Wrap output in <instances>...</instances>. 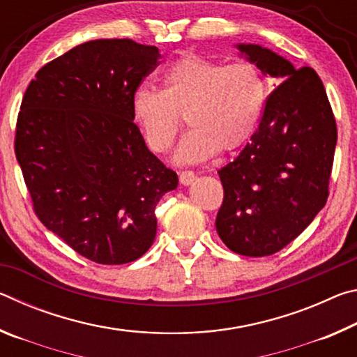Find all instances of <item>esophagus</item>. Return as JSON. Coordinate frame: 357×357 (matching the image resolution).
<instances>
[{
    "label": "esophagus",
    "instance_id": "esophagus-1",
    "mask_svg": "<svg viewBox=\"0 0 357 357\" xmlns=\"http://www.w3.org/2000/svg\"><path fill=\"white\" fill-rule=\"evenodd\" d=\"M195 173L193 172H190V170H185V172H181L179 173V181H181V184L183 185H190L193 181H195Z\"/></svg>",
    "mask_w": 357,
    "mask_h": 357
}]
</instances>
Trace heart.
<instances>
[{"label": "heart", "mask_w": 357, "mask_h": 357, "mask_svg": "<svg viewBox=\"0 0 357 357\" xmlns=\"http://www.w3.org/2000/svg\"><path fill=\"white\" fill-rule=\"evenodd\" d=\"M266 96L264 80L250 63L222 64L187 53L164 75V89L142 86L132 112L151 148L167 153L183 119L190 132L176 160L195 164L220 151L239 148L255 130Z\"/></svg>", "instance_id": "1"}]
</instances>
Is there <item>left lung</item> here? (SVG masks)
Segmentation results:
<instances>
[{
  "label": "left lung",
  "mask_w": 357,
  "mask_h": 357,
  "mask_svg": "<svg viewBox=\"0 0 357 357\" xmlns=\"http://www.w3.org/2000/svg\"><path fill=\"white\" fill-rule=\"evenodd\" d=\"M239 56L282 83L266 100L250 142L219 170L223 203L215 228L229 250L245 257L279 252L310 225L328 202L337 128L323 82L258 44H236Z\"/></svg>",
  "instance_id": "left-lung-1"
}]
</instances>
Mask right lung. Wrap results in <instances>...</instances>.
I'll use <instances>...</instances> for the list:
<instances>
[{"mask_svg":"<svg viewBox=\"0 0 357 357\" xmlns=\"http://www.w3.org/2000/svg\"><path fill=\"white\" fill-rule=\"evenodd\" d=\"M159 58L130 39L89 40L45 64L23 96L15 155L36 214L99 264L140 258L154 243L155 204L178 187L132 112Z\"/></svg>","mask_w":357,"mask_h":357,"instance_id":"right-lung-1","label":"right lung"}]
</instances>
